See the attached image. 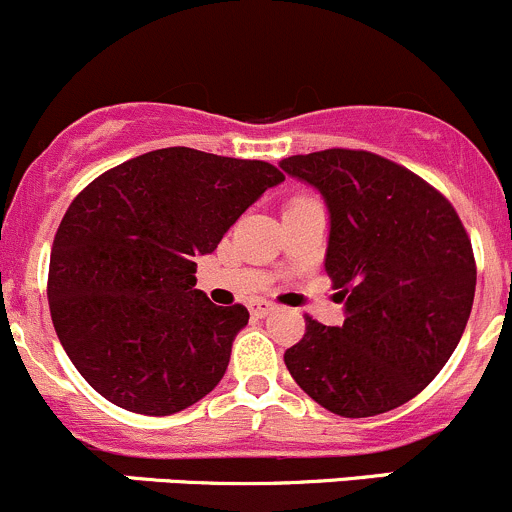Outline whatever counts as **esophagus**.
Returning a JSON list of instances; mask_svg holds the SVG:
<instances>
[{"label": "esophagus", "instance_id": "34e87169", "mask_svg": "<svg viewBox=\"0 0 512 512\" xmlns=\"http://www.w3.org/2000/svg\"><path fill=\"white\" fill-rule=\"evenodd\" d=\"M272 309H275V302H270V299H255V302L250 304V312L255 314V317H267Z\"/></svg>", "mask_w": 512, "mask_h": 512}]
</instances>
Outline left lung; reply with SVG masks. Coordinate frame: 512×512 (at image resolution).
I'll use <instances>...</instances> for the list:
<instances>
[{"instance_id":"8db88e82","label":"left lung","mask_w":512,"mask_h":512,"mask_svg":"<svg viewBox=\"0 0 512 512\" xmlns=\"http://www.w3.org/2000/svg\"><path fill=\"white\" fill-rule=\"evenodd\" d=\"M329 208L324 270L347 319L304 317L285 352L299 389L344 418L414 399L451 359L471 317L476 257L456 208L404 165L369 151L327 148L280 163Z\"/></svg>"}]
</instances>
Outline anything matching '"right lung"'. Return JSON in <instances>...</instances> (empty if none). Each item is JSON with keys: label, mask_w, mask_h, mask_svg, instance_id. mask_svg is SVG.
<instances>
[{"label": "right lung", "mask_w": 512, "mask_h": 512, "mask_svg": "<svg viewBox=\"0 0 512 512\" xmlns=\"http://www.w3.org/2000/svg\"><path fill=\"white\" fill-rule=\"evenodd\" d=\"M285 175L265 160L160 148L86 185L49 260L56 337L79 374L121 409L170 416L223 379L250 319L195 289V257Z\"/></svg>", "instance_id": "1"}]
</instances>
